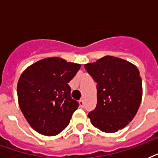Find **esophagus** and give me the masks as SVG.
<instances>
[{
	"label": "esophagus",
	"instance_id": "obj_1",
	"mask_svg": "<svg viewBox=\"0 0 158 158\" xmlns=\"http://www.w3.org/2000/svg\"><path fill=\"white\" fill-rule=\"evenodd\" d=\"M79 106L81 108H84V100L83 99H80L79 101Z\"/></svg>",
	"mask_w": 158,
	"mask_h": 158
}]
</instances>
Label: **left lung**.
I'll return each mask as SVG.
<instances>
[{
	"label": "left lung",
	"mask_w": 158,
	"mask_h": 158,
	"mask_svg": "<svg viewBox=\"0 0 158 158\" xmlns=\"http://www.w3.org/2000/svg\"><path fill=\"white\" fill-rule=\"evenodd\" d=\"M97 84V106L89 113L94 127L115 133L133 120L143 96L142 79L135 64L106 56L84 65Z\"/></svg>",
	"instance_id": "8db88e82"
}]
</instances>
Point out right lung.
<instances>
[{
    "label": "right lung",
    "mask_w": 158,
    "mask_h": 158,
    "mask_svg": "<svg viewBox=\"0 0 158 158\" xmlns=\"http://www.w3.org/2000/svg\"><path fill=\"white\" fill-rule=\"evenodd\" d=\"M81 64L60 57L40 60L28 66L17 84L19 106L33 130L58 135L69 125L79 102L70 96L69 83Z\"/></svg>",
    "instance_id": "right-lung-1"
}]
</instances>
